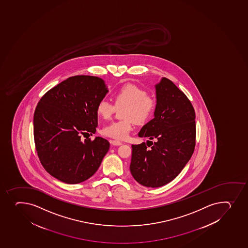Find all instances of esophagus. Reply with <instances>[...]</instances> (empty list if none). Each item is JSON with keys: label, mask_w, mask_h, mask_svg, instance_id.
Returning <instances> with one entry per match:
<instances>
[{"label": "esophagus", "mask_w": 248, "mask_h": 248, "mask_svg": "<svg viewBox=\"0 0 248 248\" xmlns=\"http://www.w3.org/2000/svg\"><path fill=\"white\" fill-rule=\"evenodd\" d=\"M111 144H112L113 146H120L122 142L120 140H111Z\"/></svg>", "instance_id": "obj_1"}]
</instances>
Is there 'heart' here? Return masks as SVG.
I'll return each instance as SVG.
<instances>
[{
    "instance_id": "obj_1",
    "label": "heart",
    "mask_w": 248,
    "mask_h": 248,
    "mask_svg": "<svg viewBox=\"0 0 248 248\" xmlns=\"http://www.w3.org/2000/svg\"><path fill=\"white\" fill-rule=\"evenodd\" d=\"M115 107L124 106L122 116L124 120L114 121L105 126L102 133L110 138L125 139L133 129V122L143 124L150 120L156 108V100L146 90L134 84H126L118 89L112 95ZM115 107L108 100L98 102L96 108L100 117L108 120L112 115Z\"/></svg>"
}]
</instances>
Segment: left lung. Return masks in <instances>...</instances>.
I'll return each mask as SVG.
<instances>
[{"label":"left lung","instance_id":"8db88e82","mask_svg":"<svg viewBox=\"0 0 248 248\" xmlns=\"http://www.w3.org/2000/svg\"><path fill=\"white\" fill-rule=\"evenodd\" d=\"M155 93L154 119L138 133L149 140L132 145L130 164L133 178L151 188L163 186L178 176L194 153L196 137L195 112L184 93L165 77L156 84Z\"/></svg>","mask_w":248,"mask_h":248}]
</instances>
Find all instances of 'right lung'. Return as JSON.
Instances as JSON below:
<instances>
[{
  "mask_svg": "<svg viewBox=\"0 0 248 248\" xmlns=\"http://www.w3.org/2000/svg\"><path fill=\"white\" fill-rule=\"evenodd\" d=\"M108 93L103 79L69 77L41 97L34 113V140L42 166L66 184H78L97 171L110 148L104 138L81 135L96 132L97 103Z\"/></svg>",
  "mask_w": 248,
  "mask_h": 248,
  "instance_id": "add662e5",
  "label": "right lung"
}]
</instances>
